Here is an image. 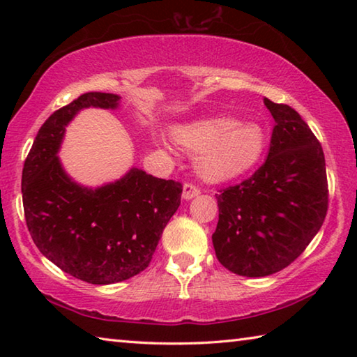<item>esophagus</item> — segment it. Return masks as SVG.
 <instances>
[{
  "mask_svg": "<svg viewBox=\"0 0 357 357\" xmlns=\"http://www.w3.org/2000/svg\"><path fill=\"white\" fill-rule=\"evenodd\" d=\"M198 193H200V189H198L195 184H184V187H183L184 200H192V198H195Z\"/></svg>",
  "mask_w": 357,
  "mask_h": 357,
  "instance_id": "34e87169",
  "label": "esophagus"
}]
</instances>
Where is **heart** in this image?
I'll return each mask as SVG.
<instances>
[{"mask_svg": "<svg viewBox=\"0 0 357 357\" xmlns=\"http://www.w3.org/2000/svg\"><path fill=\"white\" fill-rule=\"evenodd\" d=\"M174 143L197 153L195 167L208 181H227L255 167L268 146V132L253 121L209 116L172 128Z\"/></svg>", "mask_w": 357, "mask_h": 357, "instance_id": "heart-1", "label": "heart"}]
</instances>
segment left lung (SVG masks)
Wrapping results in <instances>:
<instances>
[{
	"label": "left lung",
	"mask_w": 357,
	"mask_h": 357,
	"mask_svg": "<svg viewBox=\"0 0 357 357\" xmlns=\"http://www.w3.org/2000/svg\"><path fill=\"white\" fill-rule=\"evenodd\" d=\"M264 105L275 121L268 159L249 179L215 195V257L244 277H266L291 264L328 213L321 144L291 107L269 99Z\"/></svg>",
	"instance_id": "obj_1"
}]
</instances>
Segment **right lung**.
Returning a JSON list of instances; mask_svg holds the SVG:
<instances>
[{"label": "right lung", "mask_w": 357, "mask_h": 357, "mask_svg": "<svg viewBox=\"0 0 357 357\" xmlns=\"http://www.w3.org/2000/svg\"><path fill=\"white\" fill-rule=\"evenodd\" d=\"M110 93H86L48 118L23 165V209L42 255L93 285L128 280L148 268L183 185L130 168L100 187L75 183L58 157L66 128L84 108L119 107Z\"/></svg>", "instance_id": "add662e5"}]
</instances>
